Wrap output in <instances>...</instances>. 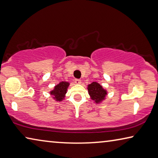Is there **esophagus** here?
Masks as SVG:
<instances>
[{"mask_svg": "<svg viewBox=\"0 0 158 158\" xmlns=\"http://www.w3.org/2000/svg\"><path fill=\"white\" fill-rule=\"evenodd\" d=\"M74 82L75 83H76L77 84H80L81 83V79H76L74 80Z\"/></svg>", "mask_w": 158, "mask_h": 158, "instance_id": "esophagus-1", "label": "esophagus"}]
</instances>
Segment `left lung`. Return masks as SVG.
<instances>
[{
    "mask_svg": "<svg viewBox=\"0 0 158 158\" xmlns=\"http://www.w3.org/2000/svg\"><path fill=\"white\" fill-rule=\"evenodd\" d=\"M87 89H88L89 94L91 98L96 104H99L103 101L107 95L106 90L103 89V87L101 84L96 81L89 84Z\"/></svg>",
    "mask_w": 158,
    "mask_h": 158,
    "instance_id": "obj_1",
    "label": "left lung"
}]
</instances>
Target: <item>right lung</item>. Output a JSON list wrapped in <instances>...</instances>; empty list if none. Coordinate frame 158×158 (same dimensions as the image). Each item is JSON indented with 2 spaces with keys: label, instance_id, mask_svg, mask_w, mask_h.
<instances>
[{
  "label": "right lung",
  "instance_id": "add662e5",
  "mask_svg": "<svg viewBox=\"0 0 158 158\" xmlns=\"http://www.w3.org/2000/svg\"><path fill=\"white\" fill-rule=\"evenodd\" d=\"M69 86V83L67 81H61L58 84L55 86L53 90L50 91V94L51 95L52 98L56 101L60 102L64 99L67 88Z\"/></svg>",
  "mask_w": 158,
  "mask_h": 158
}]
</instances>
